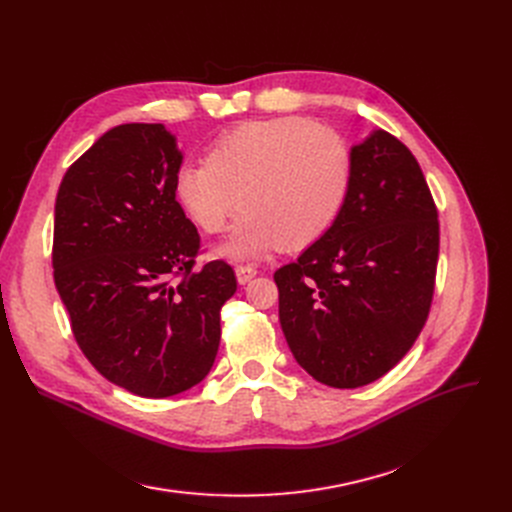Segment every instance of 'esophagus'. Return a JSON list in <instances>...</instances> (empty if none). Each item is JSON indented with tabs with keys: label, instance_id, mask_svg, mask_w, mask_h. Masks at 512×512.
<instances>
[{
	"label": "esophagus",
	"instance_id": "34e87169",
	"mask_svg": "<svg viewBox=\"0 0 512 512\" xmlns=\"http://www.w3.org/2000/svg\"><path fill=\"white\" fill-rule=\"evenodd\" d=\"M236 280L238 284H249L255 276H257V270L251 265H236Z\"/></svg>",
	"mask_w": 512,
	"mask_h": 512
}]
</instances>
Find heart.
I'll return each instance as SVG.
<instances>
[{"label": "heart", "instance_id": "1", "mask_svg": "<svg viewBox=\"0 0 512 512\" xmlns=\"http://www.w3.org/2000/svg\"><path fill=\"white\" fill-rule=\"evenodd\" d=\"M351 149L340 134L301 116L242 122L215 139L205 164H182L174 197L201 232L245 213L218 255L247 259L280 247L301 251L324 236L351 186Z\"/></svg>", "mask_w": 512, "mask_h": 512}]
</instances>
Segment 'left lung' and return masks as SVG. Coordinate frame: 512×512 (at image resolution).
<instances>
[{
    "label": "left lung",
    "instance_id": "left-lung-1",
    "mask_svg": "<svg viewBox=\"0 0 512 512\" xmlns=\"http://www.w3.org/2000/svg\"><path fill=\"white\" fill-rule=\"evenodd\" d=\"M351 159L334 226L274 274L294 359L332 388L380 380L409 353L432 307L440 251L438 211L407 145L373 130Z\"/></svg>",
    "mask_w": 512,
    "mask_h": 512
}]
</instances>
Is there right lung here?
<instances>
[{"instance_id": "1", "label": "right lung", "mask_w": 512, "mask_h": 512, "mask_svg": "<svg viewBox=\"0 0 512 512\" xmlns=\"http://www.w3.org/2000/svg\"><path fill=\"white\" fill-rule=\"evenodd\" d=\"M182 166L164 124H120L68 168L53 220V280L72 334L112 384L168 398L199 384L220 346L232 267L193 270L199 232L174 197Z\"/></svg>"}]
</instances>
